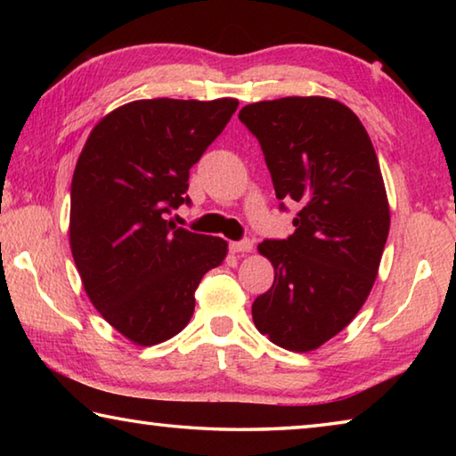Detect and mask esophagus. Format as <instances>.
Instances as JSON below:
<instances>
[{
  "instance_id": "1",
  "label": "esophagus",
  "mask_w": 456,
  "mask_h": 456,
  "mask_svg": "<svg viewBox=\"0 0 456 456\" xmlns=\"http://www.w3.org/2000/svg\"><path fill=\"white\" fill-rule=\"evenodd\" d=\"M229 247L233 253H249L253 249V241H249V239H243V241H235Z\"/></svg>"
}]
</instances>
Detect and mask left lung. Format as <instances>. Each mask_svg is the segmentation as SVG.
<instances>
[{
	"mask_svg": "<svg viewBox=\"0 0 456 456\" xmlns=\"http://www.w3.org/2000/svg\"><path fill=\"white\" fill-rule=\"evenodd\" d=\"M239 120L261 144L275 197L299 205L293 235L257 245L275 277L253 302V322L280 348L310 352L356 318L376 281L390 229L380 165L364 125L338 100H264Z\"/></svg>",
	"mask_w": 456,
	"mask_h": 456,
	"instance_id": "8db88e82",
	"label": "left lung"
}]
</instances>
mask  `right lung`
I'll return each mask as SVG.
<instances>
[{
	"label": "right lung",
	"mask_w": 456,
	"mask_h": 456,
	"mask_svg": "<svg viewBox=\"0 0 456 456\" xmlns=\"http://www.w3.org/2000/svg\"><path fill=\"white\" fill-rule=\"evenodd\" d=\"M235 98L134 100L92 128L74 168L70 247L92 305L138 346L187 326L195 289L227 241L176 227L189 171L233 117Z\"/></svg>",
	"instance_id": "1"
}]
</instances>
